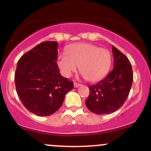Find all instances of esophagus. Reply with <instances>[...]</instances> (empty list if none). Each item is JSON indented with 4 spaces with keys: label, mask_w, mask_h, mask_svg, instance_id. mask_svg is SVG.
<instances>
[{
    "label": "esophagus",
    "mask_w": 151,
    "mask_h": 151,
    "mask_svg": "<svg viewBox=\"0 0 151 151\" xmlns=\"http://www.w3.org/2000/svg\"><path fill=\"white\" fill-rule=\"evenodd\" d=\"M81 84H79V83H77V82H74V86L75 88H77V87H79V86H81Z\"/></svg>",
    "instance_id": "obj_1"
}]
</instances>
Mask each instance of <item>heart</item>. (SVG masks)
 <instances>
[{"instance_id":"1","label":"heart","mask_w":151,"mask_h":151,"mask_svg":"<svg viewBox=\"0 0 151 151\" xmlns=\"http://www.w3.org/2000/svg\"><path fill=\"white\" fill-rule=\"evenodd\" d=\"M59 67L64 76L70 77L79 65V71L86 80L97 81L106 75L111 66V55L108 50L91 43L71 45L58 57Z\"/></svg>"}]
</instances>
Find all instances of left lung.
Segmentation results:
<instances>
[{
    "label": "left lung",
    "mask_w": 151,
    "mask_h": 151,
    "mask_svg": "<svg viewBox=\"0 0 151 151\" xmlns=\"http://www.w3.org/2000/svg\"><path fill=\"white\" fill-rule=\"evenodd\" d=\"M114 69L104 79L89 86L86 107L93 113L102 115L117 111L129 96L132 86V67L126 55L112 46Z\"/></svg>",
    "instance_id": "left-lung-1"
}]
</instances>
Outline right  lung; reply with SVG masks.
<instances>
[{
	"label": "right lung",
	"instance_id": "add662e5",
	"mask_svg": "<svg viewBox=\"0 0 151 151\" xmlns=\"http://www.w3.org/2000/svg\"><path fill=\"white\" fill-rule=\"evenodd\" d=\"M58 42L46 41L24 54L17 63L15 84L24 106L47 116L61 107L73 81L63 77L57 63Z\"/></svg>",
	"mask_w": 151,
	"mask_h": 151
}]
</instances>
